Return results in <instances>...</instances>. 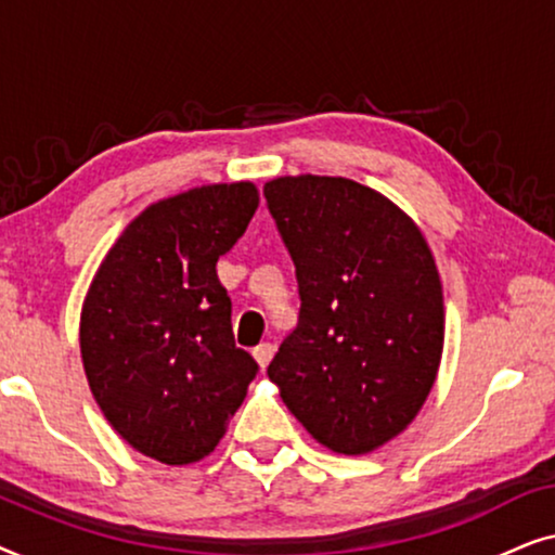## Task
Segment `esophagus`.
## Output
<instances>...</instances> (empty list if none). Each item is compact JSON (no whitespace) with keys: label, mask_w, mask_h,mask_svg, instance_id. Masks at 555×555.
<instances>
[{"label":"esophagus","mask_w":555,"mask_h":555,"mask_svg":"<svg viewBox=\"0 0 555 555\" xmlns=\"http://www.w3.org/2000/svg\"><path fill=\"white\" fill-rule=\"evenodd\" d=\"M272 353H275V348H272V344H260V346H255L253 356H255L257 366H260L262 371L268 369V363H270V359H272Z\"/></svg>","instance_id":"1"}]
</instances>
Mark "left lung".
Listing matches in <instances>:
<instances>
[{
    "instance_id": "8db88e82",
    "label": "left lung",
    "mask_w": 555,
    "mask_h": 555,
    "mask_svg": "<svg viewBox=\"0 0 555 555\" xmlns=\"http://www.w3.org/2000/svg\"><path fill=\"white\" fill-rule=\"evenodd\" d=\"M264 199L298 280L300 315L268 376L302 427L338 454L404 431L435 386L442 283L420 227L344 177H280Z\"/></svg>"
}]
</instances>
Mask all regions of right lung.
Returning <instances> with one entry per match:
<instances>
[{
  "label": "right lung",
  "mask_w": 555,
  "mask_h": 555,
  "mask_svg": "<svg viewBox=\"0 0 555 555\" xmlns=\"http://www.w3.org/2000/svg\"><path fill=\"white\" fill-rule=\"evenodd\" d=\"M257 204L249 181L151 204L108 249L82 302L90 391L111 427L164 465L207 457L257 374L234 346L232 300L217 278Z\"/></svg>",
  "instance_id": "1"
}]
</instances>
